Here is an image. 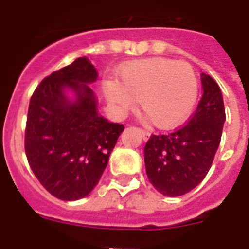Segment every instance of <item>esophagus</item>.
<instances>
[{"label": "esophagus", "instance_id": "obj_1", "mask_svg": "<svg viewBox=\"0 0 249 249\" xmlns=\"http://www.w3.org/2000/svg\"><path fill=\"white\" fill-rule=\"evenodd\" d=\"M140 131H141V133H142V137H143V140H144V141L148 140L149 136H151V133H149L148 131H146V129H142V128H141Z\"/></svg>", "mask_w": 249, "mask_h": 249}]
</instances>
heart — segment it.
I'll list each match as a JSON object with an SVG mask.
<instances>
[{"mask_svg":"<svg viewBox=\"0 0 249 249\" xmlns=\"http://www.w3.org/2000/svg\"><path fill=\"white\" fill-rule=\"evenodd\" d=\"M197 78L192 66L169 58H146L126 63L117 81L105 83V94L120 113L141 107L153 124L171 128L186 120L197 98Z\"/></svg>","mask_w":249,"mask_h":249,"instance_id":"1","label":"heart"}]
</instances>
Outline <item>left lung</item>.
Here are the masks:
<instances>
[{
    "instance_id": "obj_1",
    "label": "left lung",
    "mask_w": 249,
    "mask_h": 249,
    "mask_svg": "<svg viewBox=\"0 0 249 249\" xmlns=\"http://www.w3.org/2000/svg\"><path fill=\"white\" fill-rule=\"evenodd\" d=\"M203 96L190 121L171 133L151 135L144 146L149 182L167 197H177L198 186L210 171L221 143L226 121L221 89L202 73Z\"/></svg>"
}]
</instances>
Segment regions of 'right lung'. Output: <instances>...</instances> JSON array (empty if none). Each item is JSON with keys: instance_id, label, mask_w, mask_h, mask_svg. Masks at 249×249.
Returning a JSON list of instances; mask_svg holds the SVG:
<instances>
[{"instance_id": "obj_1", "label": "right lung", "mask_w": 249, "mask_h": 249, "mask_svg": "<svg viewBox=\"0 0 249 249\" xmlns=\"http://www.w3.org/2000/svg\"><path fill=\"white\" fill-rule=\"evenodd\" d=\"M97 72L86 57L45 77L28 106L25 151L32 172L46 190L62 201L86 197L100 182L118 137L124 129L98 116L87 83ZM77 94L76 103L63 89Z\"/></svg>"}]
</instances>
